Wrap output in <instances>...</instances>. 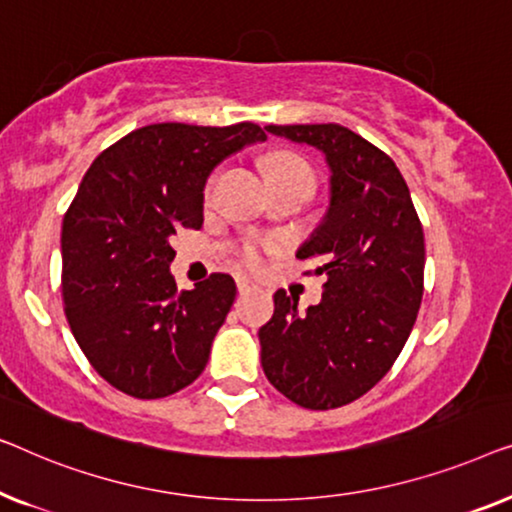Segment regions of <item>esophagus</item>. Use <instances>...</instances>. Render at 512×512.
<instances>
[{
	"instance_id": "1",
	"label": "esophagus",
	"mask_w": 512,
	"mask_h": 512,
	"mask_svg": "<svg viewBox=\"0 0 512 512\" xmlns=\"http://www.w3.org/2000/svg\"><path fill=\"white\" fill-rule=\"evenodd\" d=\"M236 290H239V294H248L257 290V283H253V280L246 276H236Z\"/></svg>"
}]
</instances>
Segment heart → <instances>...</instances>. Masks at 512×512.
Wrapping results in <instances>:
<instances>
[{"instance_id": "obj_1", "label": "heart", "mask_w": 512, "mask_h": 512, "mask_svg": "<svg viewBox=\"0 0 512 512\" xmlns=\"http://www.w3.org/2000/svg\"><path fill=\"white\" fill-rule=\"evenodd\" d=\"M269 178H271V183L273 181H306V183L315 185L313 169L308 167L304 160H299V157H280V160L271 167ZM213 185H215V174L208 176V181L204 185L206 199H211ZM273 250L276 248H273V243H269V241L246 239L239 243V248H236V257H239V262L243 266H248V269H262L266 257H269Z\"/></svg>"}]
</instances>
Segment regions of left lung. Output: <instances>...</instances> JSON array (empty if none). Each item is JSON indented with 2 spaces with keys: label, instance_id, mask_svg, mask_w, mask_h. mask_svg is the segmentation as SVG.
Wrapping results in <instances>:
<instances>
[{
  "label": "left lung",
  "instance_id": "1",
  "mask_svg": "<svg viewBox=\"0 0 512 512\" xmlns=\"http://www.w3.org/2000/svg\"><path fill=\"white\" fill-rule=\"evenodd\" d=\"M325 153L331 204L297 257L325 276L318 306L273 294L259 329L262 369L287 399L329 410L364 397L397 362L424 292V232L392 157L348 127L269 125Z\"/></svg>",
  "mask_w": 512,
  "mask_h": 512
}]
</instances>
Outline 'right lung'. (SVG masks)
Returning a JSON list of instances; mask_svg holds the SVG:
<instances>
[{
	"label": "right lung",
	"mask_w": 512,
	"mask_h": 512,
	"mask_svg": "<svg viewBox=\"0 0 512 512\" xmlns=\"http://www.w3.org/2000/svg\"><path fill=\"white\" fill-rule=\"evenodd\" d=\"M264 139L255 122H157L122 136L85 171L62 220V301L83 355L115 390L162 399L206 369L236 285L211 273L178 290L171 239L204 225L215 164Z\"/></svg>",
	"instance_id": "right-lung-1"
}]
</instances>
